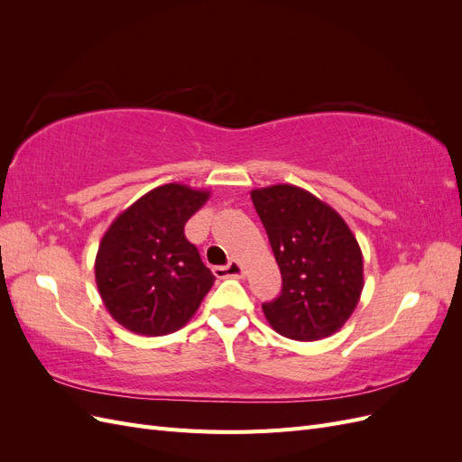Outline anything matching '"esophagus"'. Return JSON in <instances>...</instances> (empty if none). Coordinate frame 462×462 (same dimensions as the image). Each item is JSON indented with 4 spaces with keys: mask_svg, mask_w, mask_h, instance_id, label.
<instances>
[{
    "mask_svg": "<svg viewBox=\"0 0 462 462\" xmlns=\"http://www.w3.org/2000/svg\"><path fill=\"white\" fill-rule=\"evenodd\" d=\"M214 273L219 279H226V277H243L245 272H243V265L239 262L231 260L227 265H216Z\"/></svg>",
    "mask_w": 462,
    "mask_h": 462,
    "instance_id": "obj_1",
    "label": "esophagus"
}]
</instances>
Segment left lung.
I'll return each mask as SVG.
<instances>
[{"instance_id":"1","label":"left lung","mask_w":462,"mask_h":462,"mask_svg":"<svg viewBox=\"0 0 462 462\" xmlns=\"http://www.w3.org/2000/svg\"><path fill=\"white\" fill-rule=\"evenodd\" d=\"M283 279L282 295L262 304L287 339L318 341L351 318L365 287L356 236L331 206L295 185L250 192Z\"/></svg>"}]
</instances>
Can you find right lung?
<instances>
[{"label": "right lung", "mask_w": 462, "mask_h": 462, "mask_svg": "<svg viewBox=\"0 0 462 462\" xmlns=\"http://www.w3.org/2000/svg\"><path fill=\"white\" fill-rule=\"evenodd\" d=\"M208 190L170 183L152 189L111 223L94 262L96 285L117 324L158 337L183 328L216 277L187 241L185 223Z\"/></svg>", "instance_id": "right-lung-1"}]
</instances>
